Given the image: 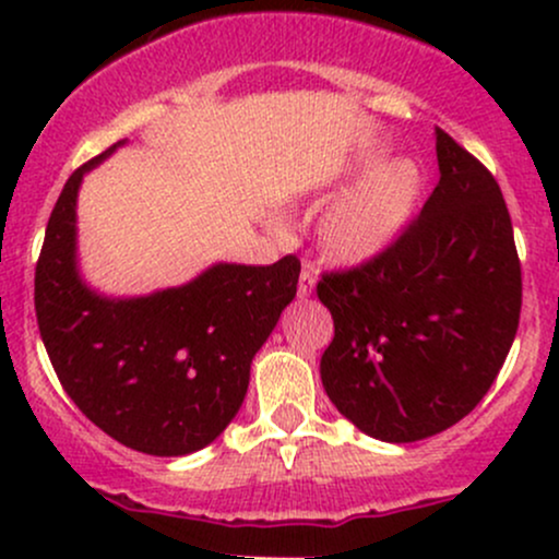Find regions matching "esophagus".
Listing matches in <instances>:
<instances>
[{"label":"esophagus","mask_w":559,"mask_h":559,"mask_svg":"<svg viewBox=\"0 0 559 559\" xmlns=\"http://www.w3.org/2000/svg\"><path fill=\"white\" fill-rule=\"evenodd\" d=\"M312 288H316V273H312L310 265H305V267H301V273H299L297 297L299 299H307L312 294Z\"/></svg>","instance_id":"esophagus-1"}]
</instances>
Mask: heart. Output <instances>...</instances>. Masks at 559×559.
Instances as JSON below:
<instances>
[{"mask_svg": "<svg viewBox=\"0 0 559 559\" xmlns=\"http://www.w3.org/2000/svg\"><path fill=\"white\" fill-rule=\"evenodd\" d=\"M378 159L381 152H370L362 165L373 168L320 215L316 241L331 265L357 267L381 258L418 210L426 183L420 165L415 159L394 157L376 166Z\"/></svg>", "mask_w": 559, "mask_h": 559, "instance_id": "b5f03b06", "label": "heart"}]
</instances>
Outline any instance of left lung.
<instances>
[{
  "instance_id": "1",
  "label": "left lung",
  "mask_w": 559,
  "mask_h": 559,
  "mask_svg": "<svg viewBox=\"0 0 559 559\" xmlns=\"http://www.w3.org/2000/svg\"><path fill=\"white\" fill-rule=\"evenodd\" d=\"M439 183L381 258L323 273L329 400L373 439L447 431L491 389L518 333L521 260L502 189L436 128Z\"/></svg>"
}]
</instances>
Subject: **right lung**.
Wrapping results in <instances>:
<instances>
[{"mask_svg": "<svg viewBox=\"0 0 559 559\" xmlns=\"http://www.w3.org/2000/svg\"><path fill=\"white\" fill-rule=\"evenodd\" d=\"M81 165L49 215L36 262L41 342L75 407L120 444L157 457L207 447L239 413L252 357L297 297L299 260L217 262L186 286L110 299L88 288L75 260Z\"/></svg>", "mask_w": 559, "mask_h": 559, "instance_id": "obj_1", "label": "right lung"}]
</instances>
